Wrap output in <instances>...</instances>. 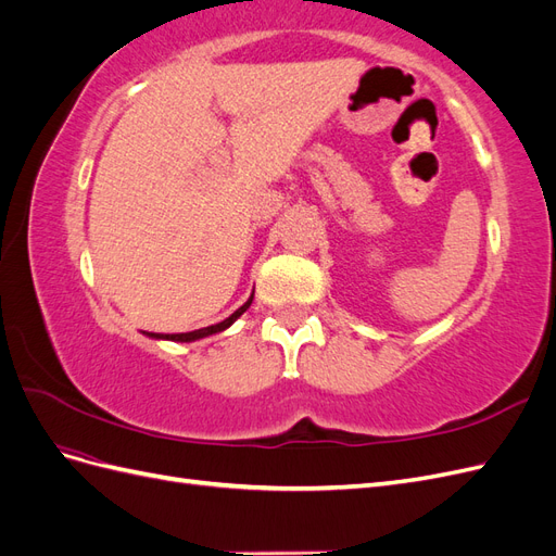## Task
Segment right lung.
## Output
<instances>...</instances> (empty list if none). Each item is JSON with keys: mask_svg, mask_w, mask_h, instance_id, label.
I'll return each mask as SVG.
<instances>
[{"mask_svg": "<svg viewBox=\"0 0 556 556\" xmlns=\"http://www.w3.org/2000/svg\"><path fill=\"white\" fill-rule=\"evenodd\" d=\"M250 304H252V294H250V299L245 301V304L239 308V311H233L227 319H223V323H217V325H211V327H204V329H197V331H188V333H153V331H146V336L148 339H157V341H176V343H192V341H199V339H206V336H213V333H220V331H225V329H229L233 323H237V319L250 308Z\"/></svg>", "mask_w": 556, "mask_h": 556, "instance_id": "add662e5", "label": "right lung"}]
</instances>
